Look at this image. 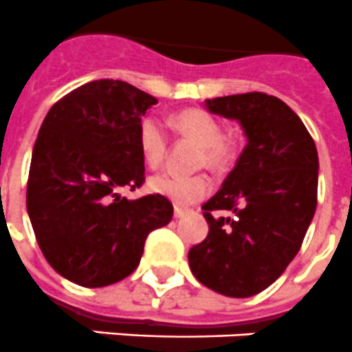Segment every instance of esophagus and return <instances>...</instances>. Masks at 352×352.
<instances>
[{"label": "esophagus", "instance_id": "1", "mask_svg": "<svg viewBox=\"0 0 352 352\" xmlns=\"http://www.w3.org/2000/svg\"><path fill=\"white\" fill-rule=\"evenodd\" d=\"M187 208H183V207H174V217H176V219H179V217H183L185 216V214H187Z\"/></svg>", "mask_w": 352, "mask_h": 352}]
</instances>
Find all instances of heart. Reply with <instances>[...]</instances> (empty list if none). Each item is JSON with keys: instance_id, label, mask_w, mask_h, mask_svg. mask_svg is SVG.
<instances>
[{"instance_id": "obj_1", "label": "heart", "mask_w": 352, "mask_h": 352, "mask_svg": "<svg viewBox=\"0 0 352 352\" xmlns=\"http://www.w3.org/2000/svg\"><path fill=\"white\" fill-rule=\"evenodd\" d=\"M173 126L182 133L201 144L197 164L208 169H221L232 158L234 142L223 135L221 124L205 109H183L173 117ZM167 133L155 117L142 118L138 126V147L145 164L156 169L167 155ZM153 192L165 196L176 205H190L201 199L210 190V182L205 174L178 176V174H156L149 179Z\"/></svg>"}]
</instances>
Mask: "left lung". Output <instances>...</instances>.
I'll return each instance as SVG.
<instances>
[{
  "label": "left lung",
  "instance_id": "8db88e82",
  "mask_svg": "<svg viewBox=\"0 0 352 352\" xmlns=\"http://www.w3.org/2000/svg\"><path fill=\"white\" fill-rule=\"evenodd\" d=\"M205 104L214 115L239 122L248 144L201 207L208 235L188 250V266L203 286L246 298L274 284L300 250L315 216L318 153L280 98L254 91ZM216 210H232L234 217L214 218Z\"/></svg>",
  "mask_w": 352,
  "mask_h": 352
}]
</instances>
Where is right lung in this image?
<instances>
[{
    "mask_svg": "<svg viewBox=\"0 0 352 352\" xmlns=\"http://www.w3.org/2000/svg\"><path fill=\"white\" fill-rule=\"evenodd\" d=\"M153 95L100 78L55 102L32 153L26 210L52 268L84 287H102L136 270L147 235L173 219V203L120 196L144 183L138 126Z\"/></svg>",
    "mask_w": 352,
    "mask_h": 352,
    "instance_id": "right-lung-1",
    "label": "right lung"
}]
</instances>
